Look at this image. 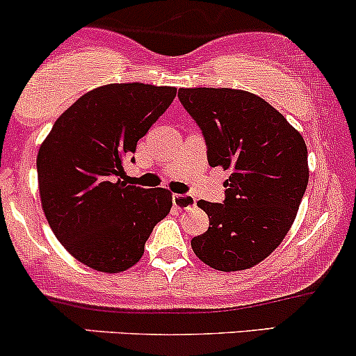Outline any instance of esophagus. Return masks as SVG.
<instances>
[{
	"label": "esophagus",
	"instance_id": "1",
	"mask_svg": "<svg viewBox=\"0 0 356 356\" xmlns=\"http://www.w3.org/2000/svg\"><path fill=\"white\" fill-rule=\"evenodd\" d=\"M173 203L178 209L185 210L190 209V207H195L197 200H195V197H191V195H173Z\"/></svg>",
	"mask_w": 356,
	"mask_h": 356
}]
</instances>
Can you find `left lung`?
Here are the masks:
<instances>
[{
    "mask_svg": "<svg viewBox=\"0 0 356 356\" xmlns=\"http://www.w3.org/2000/svg\"><path fill=\"white\" fill-rule=\"evenodd\" d=\"M178 97L202 127L210 166L230 170L225 202L197 203L210 227L191 238V249L211 269H250L277 249L296 218L309 178L305 139L252 92L197 87L179 89Z\"/></svg>",
    "mask_w": 356,
    "mask_h": 356,
    "instance_id": "left-lung-1",
    "label": "left lung"
}]
</instances>
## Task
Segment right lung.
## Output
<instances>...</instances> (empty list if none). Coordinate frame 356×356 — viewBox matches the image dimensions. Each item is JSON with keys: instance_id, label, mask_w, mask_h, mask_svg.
<instances>
[{"instance_id": "add662e5", "label": "right lung", "mask_w": 356, "mask_h": 356, "mask_svg": "<svg viewBox=\"0 0 356 356\" xmlns=\"http://www.w3.org/2000/svg\"><path fill=\"white\" fill-rule=\"evenodd\" d=\"M177 97L175 87L107 83L55 121L37 156L42 209L72 257L99 273L138 264L173 195L121 181L139 139Z\"/></svg>"}]
</instances>
